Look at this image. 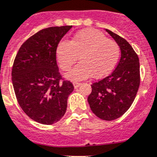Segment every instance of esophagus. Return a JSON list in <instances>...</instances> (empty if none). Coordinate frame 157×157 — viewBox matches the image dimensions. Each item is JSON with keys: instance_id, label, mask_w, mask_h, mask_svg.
Segmentation results:
<instances>
[{"instance_id": "1", "label": "esophagus", "mask_w": 157, "mask_h": 157, "mask_svg": "<svg viewBox=\"0 0 157 157\" xmlns=\"http://www.w3.org/2000/svg\"><path fill=\"white\" fill-rule=\"evenodd\" d=\"M73 85H74V87L76 89V88H78L80 85H81V83H80V82H74Z\"/></svg>"}]
</instances>
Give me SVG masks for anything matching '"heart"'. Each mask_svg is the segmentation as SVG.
Here are the masks:
<instances>
[{
  "mask_svg": "<svg viewBox=\"0 0 157 157\" xmlns=\"http://www.w3.org/2000/svg\"><path fill=\"white\" fill-rule=\"evenodd\" d=\"M77 65L67 77L82 80L92 75L94 78L107 76L116 68L120 57L117 42L94 29H85L74 35L70 41H60L56 46V58L61 69L68 71Z\"/></svg>",
  "mask_w": 157,
  "mask_h": 157,
  "instance_id": "obj_1",
  "label": "heart"
}]
</instances>
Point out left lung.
Returning a JSON list of instances; mask_svg holds the SVG:
<instances>
[{"instance_id":"1","label":"left lung","mask_w":157,"mask_h":157,"mask_svg":"<svg viewBox=\"0 0 157 157\" xmlns=\"http://www.w3.org/2000/svg\"><path fill=\"white\" fill-rule=\"evenodd\" d=\"M120 48L116 69L91 85L87 101L93 113L101 120H113L123 116L132 104L140 86L139 58L126 40L106 29Z\"/></svg>"}]
</instances>
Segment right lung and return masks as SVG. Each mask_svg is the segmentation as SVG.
Returning <instances> with one entry per match:
<instances>
[{"instance_id": "obj_1", "label": "right lung", "mask_w": 157, "mask_h": 157, "mask_svg": "<svg viewBox=\"0 0 157 157\" xmlns=\"http://www.w3.org/2000/svg\"><path fill=\"white\" fill-rule=\"evenodd\" d=\"M72 25L41 29L21 45L14 60L12 82L17 102L25 113L37 123L58 122L67 111L74 90L62 80L56 62V46Z\"/></svg>"}]
</instances>
